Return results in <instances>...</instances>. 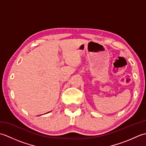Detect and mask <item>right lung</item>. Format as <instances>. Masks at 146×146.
I'll list each match as a JSON object with an SVG mask.
<instances>
[{"instance_id": "1", "label": "right lung", "mask_w": 146, "mask_h": 146, "mask_svg": "<svg viewBox=\"0 0 146 146\" xmlns=\"http://www.w3.org/2000/svg\"><path fill=\"white\" fill-rule=\"evenodd\" d=\"M48 113H49V112H48Z\"/></svg>"}]
</instances>
